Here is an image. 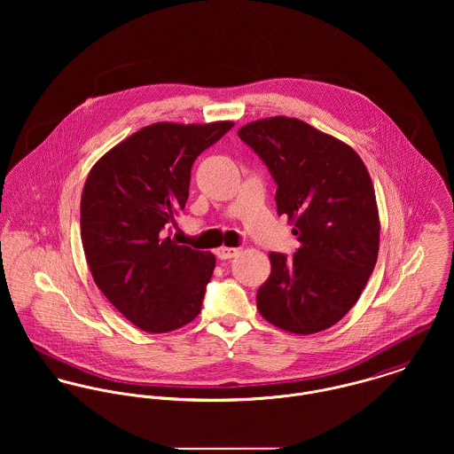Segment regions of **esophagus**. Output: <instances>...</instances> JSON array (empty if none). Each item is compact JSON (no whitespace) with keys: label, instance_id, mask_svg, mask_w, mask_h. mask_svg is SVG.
I'll use <instances>...</instances> for the list:
<instances>
[{"label":"esophagus","instance_id":"34e87169","mask_svg":"<svg viewBox=\"0 0 454 454\" xmlns=\"http://www.w3.org/2000/svg\"><path fill=\"white\" fill-rule=\"evenodd\" d=\"M215 254H216L218 259L227 260L236 257V255L239 254V250H238V248H232V247H220V248H216Z\"/></svg>","mask_w":454,"mask_h":454}]
</instances>
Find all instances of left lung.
Listing matches in <instances>:
<instances>
[{
  "instance_id": "left-lung-1",
  "label": "left lung",
  "mask_w": 454,
  "mask_h": 454,
  "mask_svg": "<svg viewBox=\"0 0 454 454\" xmlns=\"http://www.w3.org/2000/svg\"><path fill=\"white\" fill-rule=\"evenodd\" d=\"M278 184L301 248L269 254L270 274L257 292L269 324L301 335L330 328L356 304L378 260L380 211L371 175L344 141L285 115L238 130Z\"/></svg>"
}]
</instances>
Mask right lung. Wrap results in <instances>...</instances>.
<instances>
[{"instance_id":"1","label":"right lung","mask_w":454,"mask_h":454,"mask_svg":"<svg viewBox=\"0 0 454 454\" xmlns=\"http://www.w3.org/2000/svg\"><path fill=\"white\" fill-rule=\"evenodd\" d=\"M232 126L155 122L89 171L80 200L87 265L105 297L148 333L176 330L200 313L215 255L175 243L164 227L185 207L197 155Z\"/></svg>"}]
</instances>
